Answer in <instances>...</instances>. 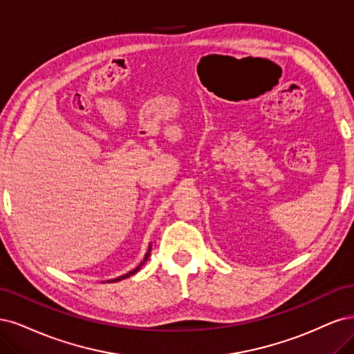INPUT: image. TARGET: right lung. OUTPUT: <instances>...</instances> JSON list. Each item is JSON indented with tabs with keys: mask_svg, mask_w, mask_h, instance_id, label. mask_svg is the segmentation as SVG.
Instances as JSON below:
<instances>
[{
	"mask_svg": "<svg viewBox=\"0 0 354 354\" xmlns=\"http://www.w3.org/2000/svg\"><path fill=\"white\" fill-rule=\"evenodd\" d=\"M150 253H151V243H150V247H148V252H147V254L144 256V260L141 261V263H140V266L138 268H135L133 270H131V272H128L127 273V275H122V277H119V278H116V279H111V281H109V282H118V281H122V279H124V278H129L131 275H133V273H136V272H138L140 269H141V266L145 263V261L148 260V256H150Z\"/></svg>",
	"mask_w": 354,
	"mask_h": 354,
	"instance_id": "obj_1",
	"label": "right lung"
}]
</instances>
